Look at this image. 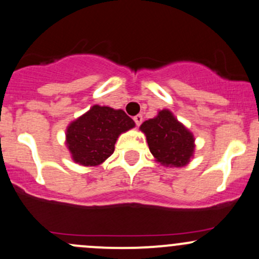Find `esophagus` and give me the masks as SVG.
I'll use <instances>...</instances> for the list:
<instances>
[{"instance_id":"34e87169","label":"esophagus","mask_w":259,"mask_h":259,"mask_svg":"<svg viewBox=\"0 0 259 259\" xmlns=\"http://www.w3.org/2000/svg\"><path fill=\"white\" fill-rule=\"evenodd\" d=\"M134 121H135V124H137V126H140V124L143 122V115H140V114L135 115L134 116Z\"/></svg>"}]
</instances>
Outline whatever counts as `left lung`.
<instances>
[{"label":"left lung","mask_w":259,"mask_h":259,"mask_svg":"<svg viewBox=\"0 0 259 259\" xmlns=\"http://www.w3.org/2000/svg\"><path fill=\"white\" fill-rule=\"evenodd\" d=\"M140 130L145 134L155 161L166 167H184L195 154V137L172 111L162 109L157 115L144 121Z\"/></svg>","instance_id":"left-lung-1"}]
</instances>
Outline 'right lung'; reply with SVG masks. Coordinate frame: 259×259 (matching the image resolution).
Here are the masks:
<instances>
[{
	"label": "right lung",
	"mask_w": 259,
	"mask_h": 259,
	"mask_svg": "<svg viewBox=\"0 0 259 259\" xmlns=\"http://www.w3.org/2000/svg\"><path fill=\"white\" fill-rule=\"evenodd\" d=\"M134 126V120L121 109L95 104L69 122L65 145L75 164L99 166L114 152L118 138Z\"/></svg>",
	"instance_id": "1"
}]
</instances>
